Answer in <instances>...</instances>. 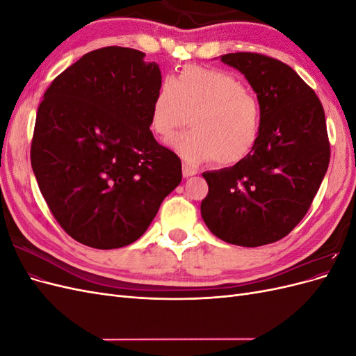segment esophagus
<instances>
[{"mask_svg": "<svg viewBox=\"0 0 356 356\" xmlns=\"http://www.w3.org/2000/svg\"><path fill=\"white\" fill-rule=\"evenodd\" d=\"M196 174H197L196 169H193V168H190L187 165H182V175H184V178L193 177V175H196Z\"/></svg>", "mask_w": 356, "mask_h": 356, "instance_id": "obj_1", "label": "esophagus"}]
</instances>
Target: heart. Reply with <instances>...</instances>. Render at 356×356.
<instances>
[{
    "mask_svg": "<svg viewBox=\"0 0 356 356\" xmlns=\"http://www.w3.org/2000/svg\"><path fill=\"white\" fill-rule=\"evenodd\" d=\"M188 115L191 129L169 145L190 165L212 159L220 166L238 165L260 141L261 102L232 72L190 65L161 81L149 105L153 134L168 139Z\"/></svg>",
    "mask_w": 356,
    "mask_h": 356,
    "instance_id": "heart-1",
    "label": "heart"
}]
</instances>
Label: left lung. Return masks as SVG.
Returning <instances> with one entry per match:
<instances>
[{
	"label": "left lung",
	"instance_id": "left-lung-1",
	"mask_svg": "<svg viewBox=\"0 0 356 356\" xmlns=\"http://www.w3.org/2000/svg\"><path fill=\"white\" fill-rule=\"evenodd\" d=\"M263 108L261 136L241 163L203 172L208 229L239 246L273 243L303 220L330 163L325 114L315 92L286 63L260 53H229Z\"/></svg>",
	"mask_w": 356,
	"mask_h": 356
}]
</instances>
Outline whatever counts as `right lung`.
Returning <instances> with one entry per match:
<instances>
[{"mask_svg": "<svg viewBox=\"0 0 356 356\" xmlns=\"http://www.w3.org/2000/svg\"><path fill=\"white\" fill-rule=\"evenodd\" d=\"M104 47L51 81L37 111L31 165L53 217L72 239L114 250L141 238L182 178L179 157L149 131L156 62Z\"/></svg>", "mask_w": 356, "mask_h": 356, "instance_id": "1", "label": "right lung"}]
</instances>
